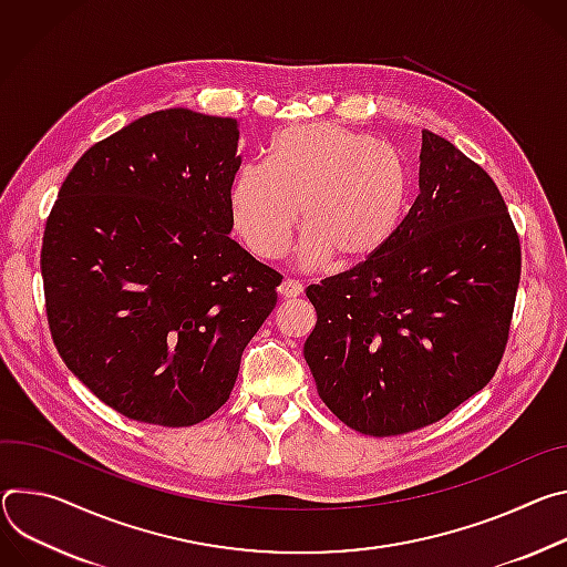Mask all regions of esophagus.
Masks as SVG:
<instances>
[{
	"label": "esophagus",
	"mask_w": 567,
	"mask_h": 567,
	"mask_svg": "<svg viewBox=\"0 0 567 567\" xmlns=\"http://www.w3.org/2000/svg\"><path fill=\"white\" fill-rule=\"evenodd\" d=\"M301 284L299 281H295V279H284L281 281V286L277 288V292L284 297V299H295V297H299L301 295Z\"/></svg>",
	"instance_id": "34e87169"
}]
</instances>
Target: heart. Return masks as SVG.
<instances>
[{
	"label": "heart",
	"instance_id": "b5f03b06",
	"mask_svg": "<svg viewBox=\"0 0 567 567\" xmlns=\"http://www.w3.org/2000/svg\"><path fill=\"white\" fill-rule=\"evenodd\" d=\"M405 198L408 175L394 151L340 123L310 121L277 135L272 162L240 166L229 212L257 257H281L301 214L299 266L331 257L355 266L392 238Z\"/></svg>",
	"mask_w": 567,
	"mask_h": 567
}]
</instances>
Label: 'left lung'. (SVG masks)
Wrapping results in <instances>:
<instances>
[{
    "label": "left lung",
    "instance_id": "1",
    "mask_svg": "<svg viewBox=\"0 0 567 567\" xmlns=\"http://www.w3.org/2000/svg\"><path fill=\"white\" fill-rule=\"evenodd\" d=\"M520 240L488 173L421 133L419 196L360 266L306 288L318 324L303 358L349 427L392 436L480 392L509 338Z\"/></svg>",
    "mask_w": 567,
    "mask_h": 567
}]
</instances>
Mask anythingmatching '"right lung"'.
Masks as SVG:
<instances>
[{"mask_svg":"<svg viewBox=\"0 0 567 567\" xmlns=\"http://www.w3.org/2000/svg\"><path fill=\"white\" fill-rule=\"evenodd\" d=\"M238 121L186 107L94 144L62 182L40 268L49 329L118 414L184 427L231 394L281 277L231 234Z\"/></svg>","mask_w":567,"mask_h":567,"instance_id":"add662e5","label":"right lung"}]
</instances>
